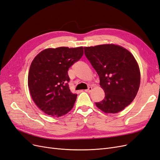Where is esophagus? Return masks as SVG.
Segmentation results:
<instances>
[{"mask_svg": "<svg viewBox=\"0 0 160 160\" xmlns=\"http://www.w3.org/2000/svg\"><path fill=\"white\" fill-rule=\"evenodd\" d=\"M92 90V87H90H90H88V89H86V90H85V92H91V90Z\"/></svg>", "mask_w": 160, "mask_h": 160, "instance_id": "34e87169", "label": "esophagus"}]
</instances>
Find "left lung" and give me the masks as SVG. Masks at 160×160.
<instances>
[{
	"mask_svg": "<svg viewBox=\"0 0 160 160\" xmlns=\"http://www.w3.org/2000/svg\"><path fill=\"white\" fill-rule=\"evenodd\" d=\"M84 49L105 93L96 105L106 113L121 111L133 101L139 88L140 71L135 58L128 50L113 44Z\"/></svg>",
	"mask_w": 160,
	"mask_h": 160,
	"instance_id": "left-lung-1",
	"label": "left lung"
}]
</instances>
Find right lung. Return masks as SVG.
<instances>
[{
  "instance_id": "add662e5",
  "label": "right lung",
  "mask_w": 160,
  "mask_h": 160,
  "mask_svg": "<svg viewBox=\"0 0 160 160\" xmlns=\"http://www.w3.org/2000/svg\"><path fill=\"white\" fill-rule=\"evenodd\" d=\"M83 48L60 47L41 52L32 62L28 86L34 102L45 114L61 117L69 112L77 98L69 88V68L82 57Z\"/></svg>"
}]
</instances>
